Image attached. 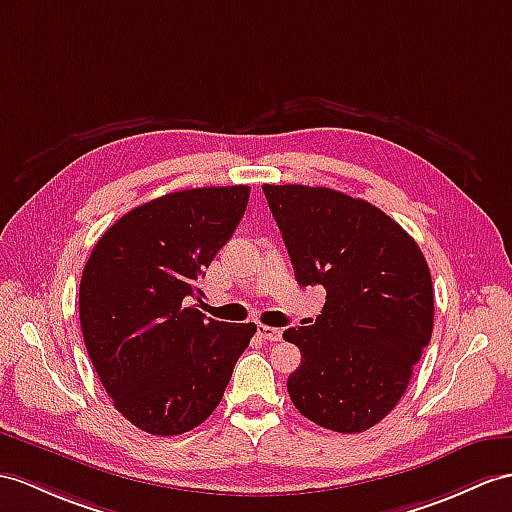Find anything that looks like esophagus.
<instances>
[{"mask_svg": "<svg viewBox=\"0 0 512 512\" xmlns=\"http://www.w3.org/2000/svg\"><path fill=\"white\" fill-rule=\"evenodd\" d=\"M258 334L263 336L265 341H280V336H282V330H278V328H271V326H258Z\"/></svg>", "mask_w": 512, "mask_h": 512, "instance_id": "esophagus-1", "label": "esophagus"}]
</instances>
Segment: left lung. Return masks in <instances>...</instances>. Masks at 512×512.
I'll use <instances>...</instances> for the list:
<instances>
[{"instance_id":"obj_1","label":"left lung","mask_w":512,"mask_h":512,"mask_svg":"<svg viewBox=\"0 0 512 512\" xmlns=\"http://www.w3.org/2000/svg\"><path fill=\"white\" fill-rule=\"evenodd\" d=\"M263 193L297 282L326 289L315 323L282 334L302 352L286 389L321 428L369 430L402 400L430 343L426 258L400 223L365 199L302 184H263Z\"/></svg>"}]
</instances>
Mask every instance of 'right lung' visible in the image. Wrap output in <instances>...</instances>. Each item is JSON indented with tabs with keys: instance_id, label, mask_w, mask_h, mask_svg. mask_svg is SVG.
I'll use <instances>...</instances> for the list:
<instances>
[{
	"instance_id": "obj_1",
	"label": "right lung",
	"mask_w": 512,
	"mask_h": 512,
	"mask_svg": "<svg viewBox=\"0 0 512 512\" xmlns=\"http://www.w3.org/2000/svg\"><path fill=\"white\" fill-rule=\"evenodd\" d=\"M249 186H204L136 206L102 234L80 280V326L112 404L156 436L219 406L256 323L206 319L197 282L230 241Z\"/></svg>"
}]
</instances>
